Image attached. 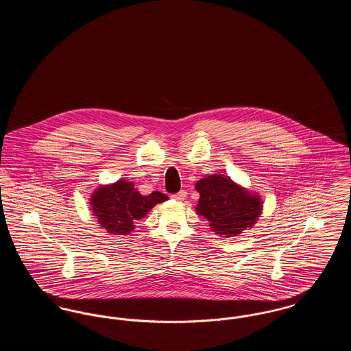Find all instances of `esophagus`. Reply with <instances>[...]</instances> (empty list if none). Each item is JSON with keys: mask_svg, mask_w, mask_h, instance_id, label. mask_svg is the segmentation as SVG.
Segmentation results:
<instances>
[{"mask_svg": "<svg viewBox=\"0 0 351 351\" xmlns=\"http://www.w3.org/2000/svg\"><path fill=\"white\" fill-rule=\"evenodd\" d=\"M185 197H186V192H185V191H180V192H178V193H175V195H172V199L176 201L184 200Z\"/></svg>", "mask_w": 351, "mask_h": 351, "instance_id": "esophagus-1", "label": "esophagus"}]
</instances>
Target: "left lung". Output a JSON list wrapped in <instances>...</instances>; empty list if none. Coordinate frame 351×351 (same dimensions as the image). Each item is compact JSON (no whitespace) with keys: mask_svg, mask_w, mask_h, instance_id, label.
Returning <instances> with one entry per match:
<instances>
[{"mask_svg":"<svg viewBox=\"0 0 351 351\" xmlns=\"http://www.w3.org/2000/svg\"><path fill=\"white\" fill-rule=\"evenodd\" d=\"M195 188L200 193L197 215L209 221L215 233L226 238L252 228L262 213L261 197L234 183L229 176H206Z\"/></svg>","mask_w":351,"mask_h":351,"instance_id":"8db88e82","label":"left lung"}]
</instances>
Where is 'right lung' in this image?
Here are the masks:
<instances>
[{"mask_svg":"<svg viewBox=\"0 0 351 351\" xmlns=\"http://www.w3.org/2000/svg\"><path fill=\"white\" fill-rule=\"evenodd\" d=\"M166 200L168 197L165 193L155 191L143 196L132 182L118 180L96 189L90 205L93 216L108 233L126 235L134 230L136 219L145 217L156 204Z\"/></svg>","mask_w":351,"mask_h":351,"instance_id":"1","label":"right lung"}]
</instances>
